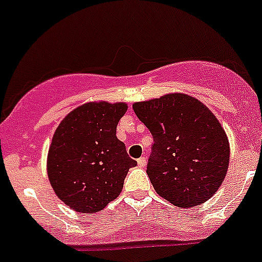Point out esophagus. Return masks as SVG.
I'll use <instances>...</instances> for the list:
<instances>
[{
    "label": "esophagus",
    "instance_id": "esophagus-1",
    "mask_svg": "<svg viewBox=\"0 0 262 262\" xmlns=\"http://www.w3.org/2000/svg\"><path fill=\"white\" fill-rule=\"evenodd\" d=\"M146 164V158L145 157H141V158L138 159V166L139 167H144Z\"/></svg>",
    "mask_w": 262,
    "mask_h": 262
}]
</instances>
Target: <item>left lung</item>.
<instances>
[{
    "label": "left lung",
    "instance_id": "left-lung-1",
    "mask_svg": "<svg viewBox=\"0 0 262 262\" xmlns=\"http://www.w3.org/2000/svg\"><path fill=\"white\" fill-rule=\"evenodd\" d=\"M153 135L146 173L157 193L178 207L199 206L223 184L230 148L212 112L185 94H167L133 105Z\"/></svg>",
    "mask_w": 262,
    "mask_h": 262
}]
</instances>
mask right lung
<instances>
[{
  "label": "right lung",
  "instance_id": "obj_1",
  "mask_svg": "<svg viewBox=\"0 0 262 262\" xmlns=\"http://www.w3.org/2000/svg\"><path fill=\"white\" fill-rule=\"evenodd\" d=\"M126 103L94 101L60 122L47 154V175L59 199L81 213H95L114 201L136 161L116 136Z\"/></svg>",
  "mask_w": 262,
  "mask_h": 262
}]
</instances>
